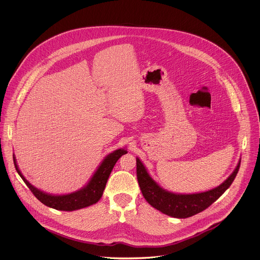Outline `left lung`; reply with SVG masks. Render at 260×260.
<instances>
[{
    "instance_id": "left-lung-1",
    "label": "left lung",
    "mask_w": 260,
    "mask_h": 260,
    "mask_svg": "<svg viewBox=\"0 0 260 260\" xmlns=\"http://www.w3.org/2000/svg\"><path fill=\"white\" fill-rule=\"evenodd\" d=\"M137 180L141 192L149 204L160 212L175 218L193 216L215 202L232 184L240 167V160L229 177L222 183L210 190L199 193H174L159 185L148 173L142 161L137 157Z\"/></svg>"
}]
</instances>
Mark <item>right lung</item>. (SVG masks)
<instances>
[{
    "label": "right lung",
    "instance_id": "1",
    "mask_svg": "<svg viewBox=\"0 0 260 260\" xmlns=\"http://www.w3.org/2000/svg\"><path fill=\"white\" fill-rule=\"evenodd\" d=\"M126 153V148L117 149L113 151L103 159V161L97 167L96 171L94 172V174L92 175V177L86 185L74 192L61 195L46 193L38 189L35 186L32 185L20 171L15 155H13V159L18 174L21 176L26 185L33 192V194L37 197L38 200H40L46 206L57 210L74 211L91 206L100 200L114 165L116 164L118 159Z\"/></svg>",
    "mask_w": 260,
    "mask_h": 260
}]
</instances>
